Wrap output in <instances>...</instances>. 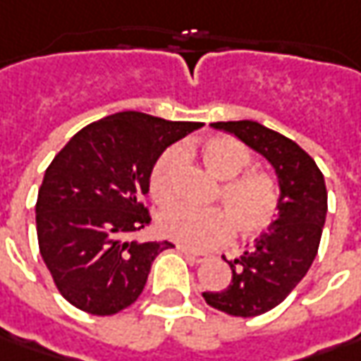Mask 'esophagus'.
I'll use <instances>...</instances> for the list:
<instances>
[{
  "label": "esophagus",
  "instance_id": "34e87169",
  "mask_svg": "<svg viewBox=\"0 0 361 361\" xmlns=\"http://www.w3.org/2000/svg\"><path fill=\"white\" fill-rule=\"evenodd\" d=\"M178 250L190 260H194V262H208L212 259V255H208V252H196V250H190L185 246H178Z\"/></svg>",
  "mask_w": 361,
  "mask_h": 361
}]
</instances>
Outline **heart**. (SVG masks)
<instances>
[{
	"instance_id": "heart-1",
	"label": "heart",
	"mask_w": 361,
	"mask_h": 361,
	"mask_svg": "<svg viewBox=\"0 0 361 361\" xmlns=\"http://www.w3.org/2000/svg\"><path fill=\"white\" fill-rule=\"evenodd\" d=\"M197 157L208 173L220 180L216 200L220 208L173 206L159 214L157 228L165 238L188 248H212L226 240L234 230L238 236H257L271 226L279 214L281 188L264 171H244L252 153L234 137L216 135L197 145ZM183 153L178 147L165 149L151 167L149 194L157 204H171L178 196Z\"/></svg>"
}]
</instances>
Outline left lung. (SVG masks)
Listing matches in <instances>:
<instances>
[{"label": "left lung", "mask_w": 361, "mask_h": 361, "mask_svg": "<svg viewBox=\"0 0 361 361\" xmlns=\"http://www.w3.org/2000/svg\"><path fill=\"white\" fill-rule=\"evenodd\" d=\"M214 129L236 135L273 165L281 204L271 222L243 257L226 260L232 281L224 290L202 293L206 303L234 317H257L283 303L317 257L327 190L313 157L289 137L257 121H220Z\"/></svg>", "instance_id": "obj_1"}]
</instances>
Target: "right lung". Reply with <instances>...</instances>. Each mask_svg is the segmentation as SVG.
Listing matches in <instances>:
<instances>
[{
    "mask_svg": "<svg viewBox=\"0 0 361 361\" xmlns=\"http://www.w3.org/2000/svg\"><path fill=\"white\" fill-rule=\"evenodd\" d=\"M200 127L123 111L80 129L48 165L36 202L39 255L71 305L115 315L137 301L151 262L173 246L131 240L151 222V167Z\"/></svg>",
    "mask_w": 361,
    "mask_h": 361,
    "instance_id": "right-lung-1",
    "label": "right lung"
}]
</instances>
